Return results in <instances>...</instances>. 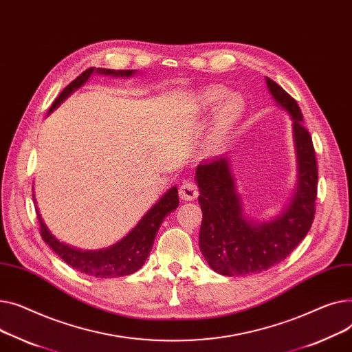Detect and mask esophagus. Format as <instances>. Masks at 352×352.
<instances>
[{
	"label": "esophagus",
	"mask_w": 352,
	"mask_h": 352,
	"mask_svg": "<svg viewBox=\"0 0 352 352\" xmlns=\"http://www.w3.org/2000/svg\"><path fill=\"white\" fill-rule=\"evenodd\" d=\"M179 196L182 200H195L199 196V189L195 182L184 180L179 189Z\"/></svg>",
	"instance_id": "obj_1"
}]
</instances>
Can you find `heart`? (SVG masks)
<instances>
[{"label":"heart","mask_w":352,"mask_h":352,"mask_svg":"<svg viewBox=\"0 0 352 352\" xmlns=\"http://www.w3.org/2000/svg\"><path fill=\"white\" fill-rule=\"evenodd\" d=\"M226 95L220 88H208L196 95L195 103L197 111H208L217 105L219 100ZM222 101V100H221ZM245 111L244 100L237 95L226 96L217 107L209 135V148L220 149L237 128Z\"/></svg>","instance_id":"1"}]
</instances>
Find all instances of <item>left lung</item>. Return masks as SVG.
Masks as SVG:
<instances>
[{
  "instance_id": "8db88e82",
  "label": "left lung",
  "mask_w": 352,
  "mask_h": 352,
  "mask_svg": "<svg viewBox=\"0 0 352 352\" xmlns=\"http://www.w3.org/2000/svg\"><path fill=\"white\" fill-rule=\"evenodd\" d=\"M265 84L277 105L293 119L297 186L277 217L252 220L244 213L230 157L199 164L196 183L203 213L199 245L206 261L221 276H250L278 264L307 236L316 214L318 170L311 136L296 99L273 79L265 76Z\"/></svg>"
}]
</instances>
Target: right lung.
Listing matches in <instances>:
<instances>
[{"instance_id":"1","label":"right lung","mask_w":352,"mask_h":352,"mask_svg":"<svg viewBox=\"0 0 352 352\" xmlns=\"http://www.w3.org/2000/svg\"><path fill=\"white\" fill-rule=\"evenodd\" d=\"M96 72L100 75H111V76H120V78H129L136 71L133 69H105V68H89L85 72H82L76 79H74L71 84L64 88L59 94V96L54 100L52 107L48 111V115L55 111L62 102H64L72 92L79 89L85 82L89 79V76ZM34 201H35V196ZM179 206V195L177 188L173 186L166 193H164L153 206L144 214L140 221L133 227V229L115 243L113 245L107 247V249L100 250H79L75 247H71L65 243L59 241L47 227L44 223L41 213L38 210V206L35 201V209L38 214V221L41 224V236H43L44 241L51 247V249L64 260L68 265H71L75 270L99 277V278H111V277H122V276H129L146 261L152 245L155 241V237L159 232V227L163 223V219L168 214H170L173 210L177 209Z\"/></svg>"}]
</instances>
